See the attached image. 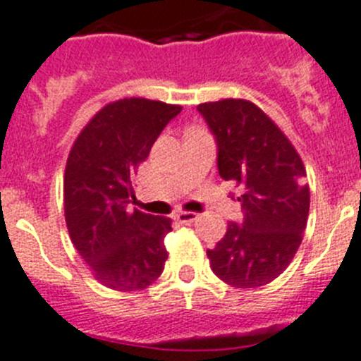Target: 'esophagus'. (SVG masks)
Returning <instances> with one entry per match:
<instances>
[{"label": "esophagus", "instance_id": "1", "mask_svg": "<svg viewBox=\"0 0 361 361\" xmlns=\"http://www.w3.org/2000/svg\"><path fill=\"white\" fill-rule=\"evenodd\" d=\"M175 219H177L178 223L192 224V223H195L197 219H199V215L193 214V212H178V214L175 215Z\"/></svg>", "mask_w": 361, "mask_h": 361}]
</instances>
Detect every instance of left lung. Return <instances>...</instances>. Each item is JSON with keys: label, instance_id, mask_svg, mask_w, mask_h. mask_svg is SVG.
Listing matches in <instances>:
<instances>
[{"label": "left lung", "instance_id": "obj_1", "mask_svg": "<svg viewBox=\"0 0 361 361\" xmlns=\"http://www.w3.org/2000/svg\"><path fill=\"white\" fill-rule=\"evenodd\" d=\"M217 144V169L241 186L243 221L228 223L208 250L219 279L237 288L274 281L303 239L310 206L307 171L298 151L259 107L246 100L197 106Z\"/></svg>", "mask_w": 361, "mask_h": 361}]
</instances>
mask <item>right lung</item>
I'll use <instances>...</instances> for the list:
<instances>
[{"instance_id":"obj_1","label":"right lung","mask_w":361,"mask_h":361,"mask_svg":"<svg viewBox=\"0 0 361 361\" xmlns=\"http://www.w3.org/2000/svg\"><path fill=\"white\" fill-rule=\"evenodd\" d=\"M180 106L124 98L100 109L78 135L63 177L71 241L107 288L142 290L164 270L171 219L129 210L133 177Z\"/></svg>"}]
</instances>
